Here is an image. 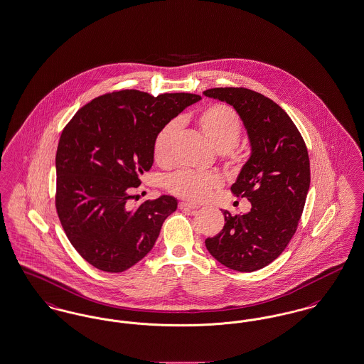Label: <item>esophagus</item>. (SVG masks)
Returning <instances> with one entry per match:
<instances>
[{
  "mask_svg": "<svg viewBox=\"0 0 364 364\" xmlns=\"http://www.w3.org/2000/svg\"><path fill=\"white\" fill-rule=\"evenodd\" d=\"M178 208H181V210H195V208H198L199 206L195 205V203L187 202V200H183V202L178 203Z\"/></svg>",
  "mask_w": 364,
  "mask_h": 364,
  "instance_id": "obj_1",
  "label": "esophagus"
}]
</instances>
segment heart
<instances>
[{"instance_id":"1","label":"heart","mask_w":364,"mask_h":364,"mask_svg":"<svg viewBox=\"0 0 364 364\" xmlns=\"http://www.w3.org/2000/svg\"><path fill=\"white\" fill-rule=\"evenodd\" d=\"M195 124L200 134L218 151L229 154L232 161L239 156L232 151L242 135V122L237 113L225 105H213L203 109L195 117ZM177 122L166 124L154 140L153 156L159 166L168 168L173 164L174 139L177 135ZM221 187V177L215 173H196L181 171L168 180V190L174 195L192 202H203L213 191Z\"/></svg>"}]
</instances>
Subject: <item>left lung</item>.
<instances>
[{
  "mask_svg": "<svg viewBox=\"0 0 364 364\" xmlns=\"http://www.w3.org/2000/svg\"><path fill=\"white\" fill-rule=\"evenodd\" d=\"M236 110L247 131L251 154L232 191L251 210L230 215L223 230L206 239L208 252L226 267L255 272L281 255L297 229L310 190V158L291 117L276 102L242 87L203 92Z\"/></svg>",
  "mask_w": 364,
  "mask_h": 364,
  "instance_id": "8db88e82",
  "label": "left lung"
}]
</instances>
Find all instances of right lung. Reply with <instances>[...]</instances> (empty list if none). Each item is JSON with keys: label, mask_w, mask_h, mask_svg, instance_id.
<instances>
[{"label": "right lung", "mask_w": 364, "mask_h": 364, "mask_svg": "<svg viewBox=\"0 0 364 364\" xmlns=\"http://www.w3.org/2000/svg\"><path fill=\"white\" fill-rule=\"evenodd\" d=\"M198 101L188 92L122 90L85 105L64 128L55 208L70 244L94 267L122 273L154 247L177 199L161 195L131 206V193L153 166L158 132Z\"/></svg>", "instance_id": "obj_1"}]
</instances>
